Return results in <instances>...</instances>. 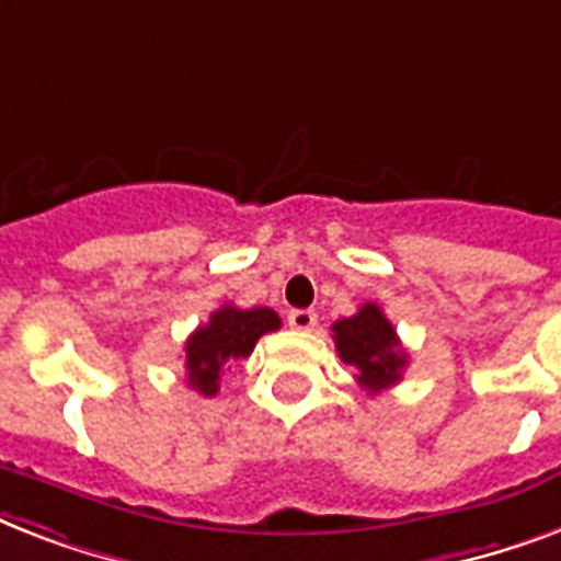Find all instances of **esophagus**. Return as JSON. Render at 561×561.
I'll use <instances>...</instances> for the list:
<instances>
[{"label": "esophagus", "instance_id": "esophagus-1", "mask_svg": "<svg viewBox=\"0 0 561 561\" xmlns=\"http://www.w3.org/2000/svg\"><path fill=\"white\" fill-rule=\"evenodd\" d=\"M288 325L296 328V331H311L317 325V313L313 311H290L288 313Z\"/></svg>", "mask_w": 561, "mask_h": 561}]
</instances>
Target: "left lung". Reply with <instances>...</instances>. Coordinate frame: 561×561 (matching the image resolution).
I'll return each instance as SVG.
<instances>
[{
  "instance_id": "left-lung-1",
  "label": "left lung",
  "mask_w": 561,
  "mask_h": 561,
  "mask_svg": "<svg viewBox=\"0 0 561 561\" xmlns=\"http://www.w3.org/2000/svg\"><path fill=\"white\" fill-rule=\"evenodd\" d=\"M331 340L345 366L354 368V380L368 394H386L403 380L409 352L391 320L377 302H363L357 313L331 325Z\"/></svg>"
}]
</instances>
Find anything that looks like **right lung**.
I'll list each match as a JSON object with an SVG mask.
<instances>
[{
    "label": "right lung",
    "mask_w": 561,
    "mask_h": 561,
    "mask_svg": "<svg viewBox=\"0 0 561 561\" xmlns=\"http://www.w3.org/2000/svg\"><path fill=\"white\" fill-rule=\"evenodd\" d=\"M282 320L273 308H239L233 302L218 305L209 320L195 328L184 343L186 386L204 398H216L221 375L236 363L248 359L259 336L279 331Z\"/></svg>",
    "instance_id": "right-lung-1"
}]
</instances>
